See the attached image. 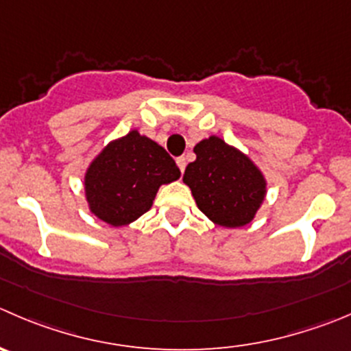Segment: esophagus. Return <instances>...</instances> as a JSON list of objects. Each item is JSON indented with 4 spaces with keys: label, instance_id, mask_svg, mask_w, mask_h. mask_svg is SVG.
Returning <instances> with one entry per match:
<instances>
[{
    "label": "esophagus",
    "instance_id": "obj_1",
    "mask_svg": "<svg viewBox=\"0 0 351 351\" xmlns=\"http://www.w3.org/2000/svg\"><path fill=\"white\" fill-rule=\"evenodd\" d=\"M176 165H178V168H180V171H185V166H186V159L185 158H183V156H182V158H178V159H176Z\"/></svg>",
    "mask_w": 351,
    "mask_h": 351
}]
</instances>
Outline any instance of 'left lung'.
I'll return each mask as SVG.
<instances>
[{"label": "left lung", "mask_w": 351, "mask_h": 351, "mask_svg": "<svg viewBox=\"0 0 351 351\" xmlns=\"http://www.w3.org/2000/svg\"><path fill=\"white\" fill-rule=\"evenodd\" d=\"M183 182L190 186L197 207L224 228H240L254 219L266 197V180L257 166L223 138L209 137L193 147Z\"/></svg>", "instance_id": "8db88e82"}]
</instances>
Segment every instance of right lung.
I'll use <instances>...</instances> for the list:
<instances>
[{"label": "right lung", "mask_w": 351, "mask_h": 351, "mask_svg": "<svg viewBox=\"0 0 351 351\" xmlns=\"http://www.w3.org/2000/svg\"><path fill=\"white\" fill-rule=\"evenodd\" d=\"M180 178L175 159L159 144L132 130L113 141L85 173L90 210L111 226H125L147 213L159 186Z\"/></svg>", "instance_id": "add662e5"}]
</instances>
